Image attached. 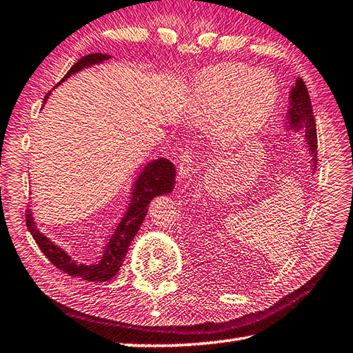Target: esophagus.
Returning a JSON list of instances; mask_svg holds the SVG:
<instances>
[{
	"label": "esophagus",
	"instance_id": "obj_1",
	"mask_svg": "<svg viewBox=\"0 0 353 353\" xmlns=\"http://www.w3.org/2000/svg\"><path fill=\"white\" fill-rule=\"evenodd\" d=\"M194 161H192V155L189 150L181 152V159L178 163V178L179 179H188L194 175Z\"/></svg>",
	"mask_w": 353,
	"mask_h": 353
}]
</instances>
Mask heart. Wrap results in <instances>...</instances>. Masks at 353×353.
Segmentation results:
<instances>
[{"label":"heart","instance_id":"obj_1","mask_svg":"<svg viewBox=\"0 0 353 353\" xmlns=\"http://www.w3.org/2000/svg\"><path fill=\"white\" fill-rule=\"evenodd\" d=\"M278 101L274 73L229 63L199 73L185 99V115L194 124L214 121L216 143L236 149L264 129Z\"/></svg>","mask_w":353,"mask_h":353}]
</instances>
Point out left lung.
Instances as JSON below:
<instances>
[{"label": "left lung", "mask_w": 353, "mask_h": 353, "mask_svg": "<svg viewBox=\"0 0 353 353\" xmlns=\"http://www.w3.org/2000/svg\"><path fill=\"white\" fill-rule=\"evenodd\" d=\"M285 125L288 130L303 132L305 144H307L309 154L312 157V170L316 169V124L314 118V110H312V103L307 88L301 78H298L295 85L290 90L289 97V110L288 118H285Z\"/></svg>", "instance_id": "1"}]
</instances>
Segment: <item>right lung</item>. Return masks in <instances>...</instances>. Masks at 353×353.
<instances>
[{
	"label": "right lung",
	"instance_id": "add662e5",
	"mask_svg": "<svg viewBox=\"0 0 353 353\" xmlns=\"http://www.w3.org/2000/svg\"><path fill=\"white\" fill-rule=\"evenodd\" d=\"M110 55L108 53H90L85 55L81 59H78L70 68V70L65 73V77L61 79V83L70 78L73 73L81 72L83 69L92 68L95 64H101L108 61ZM50 92L44 97V103L48 101ZM175 165L172 164L169 159L158 158L154 161L148 163L143 168L141 174L137 178L134 184V192H132V198L129 203V208L125 210L121 221L118 223L114 235L110 236L108 245H105L104 254L95 264H78L75 259L69 256L68 252L63 248H59L41 232L37 229V223H33V216L30 210L26 212V225H28L29 232L32 234L38 248L41 249L43 254L48 256L49 261L63 270L64 274L70 276L81 278L85 281H108L110 278H114L119 268L123 265V261L128 254V249L132 243V239L138 234L139 228L148 214L149 203L155 196L170 194L174 190L175 185Z\"/></svg>",
	"mask_w": 353,
	"mask_h": 353
}]
</instances>
